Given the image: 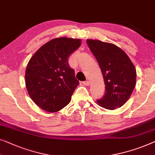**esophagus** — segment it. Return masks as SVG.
<instances>
[{"mask_svg": "<svg viewBox=\"0 0 155 155\" xmlns=\"http://www.w3.org/2000/svg\"><path fill=\"white\" fill-rule=\"evenodd\" d=\"M83 84L84 85H86V86H89V84H90V82H89V81H88V80H87V81H84V82H82Z\"/></svg>", "mask_w": 155, "mask_h": 155, "instance_id": "1", "label": "esophagus"}]
</instances>
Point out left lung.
<instances>
[{
	"label": "left lung",
	"mask_w": 155,
	"mask_h": 155,
	"mask_svg": "<svg viewBox=\"0 0 155 155\" xmlns=\"http://www.w3.org/2000/svg\"><path fill=\"white\" fill-rule=\"evenodd\" d=\"M87 43L99 65L105 82V94L97 100L105 109L122 106L136 86V71L127 54L115 45L87 40Z\"/></svg>",
	"instance_id": "1"
}]
</instances>
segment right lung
<instances>
[{
	"label": "right lung",
	"instance_id": "add662e5",
	"mask_svg": "<svg viewBox=\"0 0 155 155\" xmlns=\"http://www.w3.org/2000/svg\"><path fill=\"white\" fill-rule=\"evenodd\" d=\"M80 45L79 39L55 38L31 58L26 70V86L31 99L41 109L55 113L70 103L79 81L68 59Z\"/></svg>",
	"mask_w": 155,
	"mask_h": 155
}]
</instances>
